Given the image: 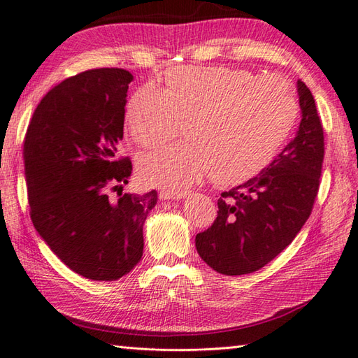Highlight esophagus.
<instances>
[{
  "label": "esophagus",
  "instance_id": "1",
  "mask_svg": "<svg viewBox=\"0 0 358 358\" xmlns=\"http://www.w3.org/2000/svg\"><path fill=\"white\" fill-rule=\"evenodd\" d=\"M187 193L184 192H170V189H162V192L159 193V198L162 201H179L184 198Z\"/></svg>",
  "mask_w": 358,
  "mask_h": 358
}]
</instances>
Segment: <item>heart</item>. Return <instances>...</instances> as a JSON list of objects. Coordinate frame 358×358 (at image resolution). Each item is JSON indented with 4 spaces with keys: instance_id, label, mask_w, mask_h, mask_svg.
<instances>
[{
    "instance_id": "b5f03b06",
    "label": "heart",
    "mask_w": 358,
    "mask_h": 358,
    "mask_svg": "<svg viewBox=\"0 0 358 358\" xmlns=\"http://www.w3.org/2000/svg\"><path fill=\"white\" fill-rule=\"evenodd\" d=\"M166 87L143 85L131 96L127 125L141 147H159L184 122L187 141L138 159L150 185L184 192L210 173L235 185L271 162L298 114L295 91L278 76L245 69L180 66L166 72Z\"/></svg>"
}]
</instances>
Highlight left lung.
Instances as JSON below:
<instances>
[{
    "mask_svg": "<svg viewBox=\"0 0 358 358\" xmlns=\"http://www.w3.org/2000/svg\"><path fill=\"white\" fill-rule=\"evenodd\" d=\"M301 122L296 136L272 164L217 199V216L196 235L199 257L222 275L259 271L294 241L310 216L324 157L315 100L296 82Z\"/></svg>",
    "mask_w": 358,
    "mask_h": 358,
    "instance_id": "1",
    "label": "left lung"
}]
</instances>
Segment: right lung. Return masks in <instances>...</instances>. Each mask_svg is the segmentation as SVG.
Returning a JSON list of instances; mask_svg holds the SVG:
<instances>
[{"instance_id":"obj_1","label":"right lung","mask_w":358,"mask_h":358,"mask_svg":"<svg viewBox=\"0 0 358 358\" xmlns=\"http://www.w3.org/2000/svg\"><path fill=\"white\" fill-rule=\"evenodd\" d=\"M119 68L63 80L36 106L24 138V174L35 230L71 271L122 278L143 255V224L157 192L109 198L133 171L119 157L128 85Z\"/></svg>"}]
</instances>
